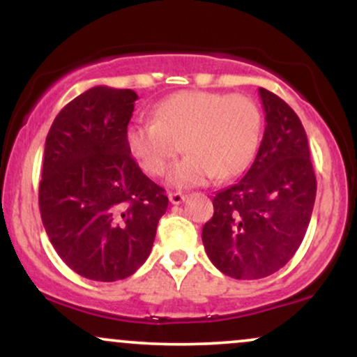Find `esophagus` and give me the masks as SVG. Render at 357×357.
Here are the masks:
<instances>
[{
    "label": "esophagus",
    "mask_w": 357,
    "mask_h": 357,
    "mask_svg": "<svg viewBox=\"0 0 357 357\" xmlns=\"http://www.w3.org/2000/svg\"><path fill=\"white\" fill-rule=\"evenodd\" d=\"M184 199H186V195H183V192H169L171 204H181Z\"/></svg>",
    "instance_id": "1"
}]
</instances>
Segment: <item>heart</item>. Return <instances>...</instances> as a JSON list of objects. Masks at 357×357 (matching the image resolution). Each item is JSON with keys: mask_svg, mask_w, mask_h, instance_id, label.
Listing matches in <instances>:
<instances>
[{"mask_svg": "<svg viewBox=\"0 0 357 357\" xmlns=\"http://www.w3.org/2000/svg\"><path fill=\"white\" fill-rule=\"evenodd\" d=\"M261 136V110L241 93L186 90L158 105L154 121L127 129V146L146 173L169 174L174 188L198 186L213 176L231 178L252 162Z\"/></svg>", "mask_w": 357, "mask_h": 357, "instance_id": "b5f03b06", "label": "heart"}]
</instances>
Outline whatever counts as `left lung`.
<instances>
[{
    "label": "left lung",
    "instance_id": "1",
    "mask_svg": "<svg viewBox=\"0 0 357 357\" xmlns=\"http://www.w3.org/2000/svg\"><path fill=\"white\" fill-rule=\"evenodd\" d=\"M265 132L247 174L213 198L203 245L216 268L236 280L280 270L304 240L315 191L309 142L301 119L275 93L258 89Z\"/></svg>",
    "mask_w": 357,
    "mask_h": 357
}]
</instances>
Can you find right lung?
<instances>
[{
    "instance_id": "add662e5",
    "label": "right lung",
    "mask_w": 357,
    "mask_h": 357,
    "mask_svg": "<svg viewBox=\"0 0 357 357\" xmlns=\"http://www.w3.org/2000/svg\"><path fill=\"white\" fill-rule=\"evenodd\" d=\"M137 93L89 89L55 117L45 141L38 203L45 231L79 275L114 282L149 257L165 190L130 155L127 126Z\"/></svg>"
}]
</instances>
